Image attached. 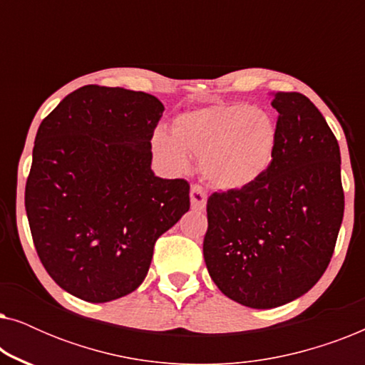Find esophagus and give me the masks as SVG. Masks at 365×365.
<instances>
[{"label": "esophagus", "mask_w": 365, "mask_h": 365, "mask_svg": "<svg viewBox=\"0 0 365 365\" xmlns=\"http://www.w3.org/2000/svg\"><path fill=\"white\" fill-rule=\"evenodd\" d=\"M189 197H191V206L192 209H197V211H202L206 207L207 202V194L204 192V189L197 184L191 186V192H189Z\"/></svg>", "instance_id": "34e87169"}]
</instances>
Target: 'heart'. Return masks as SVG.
Segmentation results:
<instances>
[{"label":"heart","instance_id":"1","mask_svg":"<svg viewBox=\"0 0 365 365\" xmlns=\"http://www.w3.org/2000/svg\"><path fill=\"white\" fill-rule=\"evenodd\" d=\"M274 118L249 104L217 103L179 114L171 134L156 131L153 149L174 171H186L189 156L199 158L201 174L211 186L239 191L269 171L277 151Z\"/></svg>","mask_w":365,"mask_h":365}]
</instances>
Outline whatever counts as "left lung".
Instances as JSON below:
<instances>
[{"label":"left lung","mask_w":365,"mask_h":365,"mask_svg":"<svg viewBox=\"0 0 365 365\" xmlns=\"http://www.w3.org/2000/svg\"><path fill=\"white\" fill-rule=\"evenodd\" d=\"M279 143L252 186L207 199L202 252L224 296L272 309L312 289L331 262L344 217L341 151L301 93H274Z\"/></svg>","instance_id":"1"}]
</instances>
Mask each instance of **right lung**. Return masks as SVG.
<instances>
[{"label":"right lung","mask_w":365,"mask_h":365,"mask_svg":"<svg viewBox=\"0 0 365 365\" xmlns=\"http://www.w3.org/2000/svg\"><path fill=\"white\" fill-rule=\"evenodd\" d=\"M164 106L89 84L39 124L24 206L44 269L64 291L109 302L141 286L154 244L189 211V184L151 169Z\"/></svg>","instance_id":"right-lung-1"}]
</instances>
